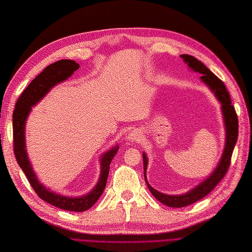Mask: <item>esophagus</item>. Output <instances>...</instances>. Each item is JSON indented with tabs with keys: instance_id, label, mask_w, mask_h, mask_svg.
<instances>
[{
	"instance_id": "34e87169",
	"label": "esophagus",
	"mask_w": 252,
	"mask_h": 252,
	"mask_svg": "<svg viewBox=\"0 0 252 252\" xmlns=\"http://www.w3.org/2000/svg\"><path fill=\"white\" fill-rule=\"evenodd\" d=\"M128 139H129V141H131V142H139V141H141V133L139 131L132 130V131L129 132Z\"/></svg>"
}]
</instances>
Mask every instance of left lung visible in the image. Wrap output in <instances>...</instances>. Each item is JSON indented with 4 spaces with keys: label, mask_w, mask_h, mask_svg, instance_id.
<instances>
[{
    "label": "left lung",
    "mask_w": 252,
    "mask_h": 252,
    "mask_svg": "<svg viewBox=\"0 0 252 252\" xmlns=\"http://www.w3.org/2000/svg\"><path fill=\"white\" fill-rule=\"evenodd\" d=\"M181 58L184 60V62L187 63L190 69L201 73V80L207 85L215 95L217 96L220 103L222 104V111L224 116V122L226 126V143L225 148L222 158L218 165L217 168L211 173L209 178L206 179L204 182H202L200 185H197L192 190H190L189 192L181 194V195H169L165 194L162 192H158L155 188H152L147 182L146 179V169H147V157L143 155V164H144V177L146 184L157 200H158L161 203H163L166 206L169 207H185L190 204H193L199 200L203 199L204 196L207 195L211 190H213L219 183L222 181V179L225 177V174L228 171V168L230 166L232 152L235 146L236 140H238L239 134V121L238 116H236L235 109L231 104L230 94L228 93V90L225 86V84L220 81L217 75L211 72L207 67H206L201 61L196 60L192 56L188 55H181Z\"/></svg>",
    "instance_id": "left-lung-1"
}]
</instances>
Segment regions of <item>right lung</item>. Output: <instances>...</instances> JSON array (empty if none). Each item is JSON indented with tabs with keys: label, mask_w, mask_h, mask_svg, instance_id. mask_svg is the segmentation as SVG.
I'll use <instances>...</instances> for the list:
<instances>
[{
	"label": "right lung",
	"mask_w": 252,
	"mask_h": 252,
	"mask_svg": "<svg viewBox=\"0 0 252 252\" xmlns=\"http://www.w3.org/2000/svg\"><path fill=\"white\" fill-rule=\"evenodd\" d=\"M79 67L80 65L72 60H60L45 68L34 80L32 81L18 98L16 108H14L12 114V129L14 156H16L18 164L24 171L35 193L42 200L56 206L58 208L68 211L82 212L93 207L98 200V197L102 195L106 187V182H107L110 163L114 156L117 155L119 147H113L102 156L101 177L98 179L97 184L88 194L79 197H69L57 194L44 187L35 177L25 149V124L32 107L42 100V97L46 95L53 86L71 77V74L79 69Z\"/></svg>",
	"instance_id": "right-lung-1"
}]
</instances>
